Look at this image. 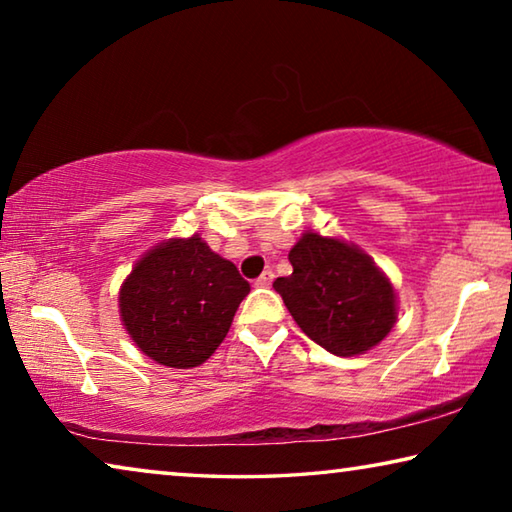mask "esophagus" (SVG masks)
<instances>
[{"mask_svg":"<svg viewBox=\"0 0 512 512\" xmlns=\"http://www.w3.org/2000/svg\"><path fill=\"white\" fill-rule=\"evenodd\" d=\"M273 277H275V273L271 271V268H268V271H264L262 275H259V277H257V280H255V287H262V289H266V287H271Z\"/></svg>","mask_w":512,"mask_h":512,"instance_id":"1","label":"esophagus"}]
</instances>
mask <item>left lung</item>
Here are the masks:
<instances>
[{"label":"left lung","instance_id":"1","mask_svg":"<svg viewBox=\"0 0 512 512\" xmlns=\"http://www.w3.org/2000/svg\"><path fill=\"white\" fill-rule=\"evenodd\" d=\"M293 273L277 277L298 327L336 357L375 348L397 323V293L368 253L341 237L302 232L289 250Z\"/></svg>","mask_w":512,"mask_h":512}]
</instances>
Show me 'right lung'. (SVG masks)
I'll list each match as a JSON object with an SVG mask.
<instances>
[{"label": "right lung", "mask_w": 512, "mask_h": 512, "mask_svg": "<svg viewBox=\"0 0 512 512\" xmlns=\"http://www.w3.org/2000/svg\"><path fill=\"white\" fill-rule=\"evenodd\" d=\"M250 284L201 235L171 237L137 259L119 289L133 343L167 368H196L223 343Z\"/></svg>", "instance_id": "obj_1"}]
</instances>
